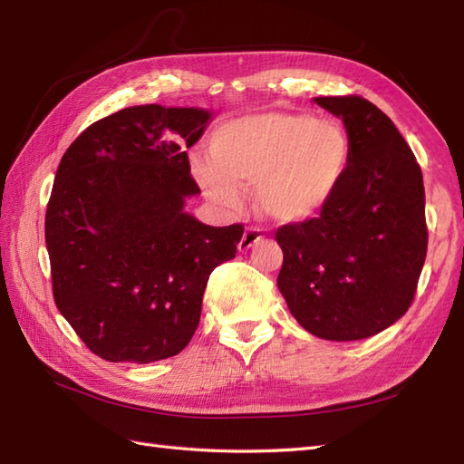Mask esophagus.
Segmentation results:
<instances>
[{
  "label": "esophagus",
  "mask_w": 464,
  "mask_h": 464,
  "mask_svg": "<svg viewBox=\"0 0 464 464\" xmlns=\"http://www.w3.org/2000/svg\"><path fill=\"white\" fill-rule=\"evenodd\" d=\"M261 237H263V235H261V229H257V227H247V229H245V233H243L241 241H239V251H247V249H251L253 245L257 243Z\"/></svg>",
  "instance_id": "esophagus-1"
}]
</instances>
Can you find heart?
Here are the masks:
<instances>
[{
  "label": "heart",
  "mask_w": 464,
  "mask_h": 464,
  "mask_svg": "<svg viewBox=\"0 0 464 464\" xmlns=\"http://www.w3.org/2000/svg\"><path fill=\"white\" fill-rule=\"evenodd\" d=\"M213 161H195L211 199L235 207L241 187H259L265 215L299 223L337 191L351 160L349 137L333 121L263 113L223 125L211 141Z\"/></svg>",
  "instance_id": "b5f03b06"
}]
</instances>
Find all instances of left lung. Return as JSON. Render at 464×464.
<instances>
[{"label": "left lung", "mask_w": 464, "mask_h": 464, "mask_svg": "<svg viewBox=\"0 0 464 464\" xmlns=\"http://www.w3.org/2000/svg\"><path fill=\"white\" fill-rule=\"evenodd\" d=\"M347 130L351 160L313 219L275 233L277 287L314 337L359 341L391 327L415 299L427 257L425 185L411 147L361 95L314 97Z\"/></svg>", "instance_id": "1"}]
</instances>
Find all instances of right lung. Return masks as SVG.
Masks as SVG:
<instances>
[{
  "instance_id": "add662e5",
  "label": "right lung",
  "mask_w": 464,
  "mask_h": 464,
  "mask_svg": "<svg viewBox=\"0 0 464 464\" xmlns=\"http://www.w3.org/2000/svg\"><path fill=\"white\" fill-rule=\"evenodd\" d=\"M211 113L135 105L95 121L63 153L45 213L53 299L85 347L111 362L181 353L211 271L243 225L183 211L199 193L187 150Z\"/></svg>"
}]
</instances>
